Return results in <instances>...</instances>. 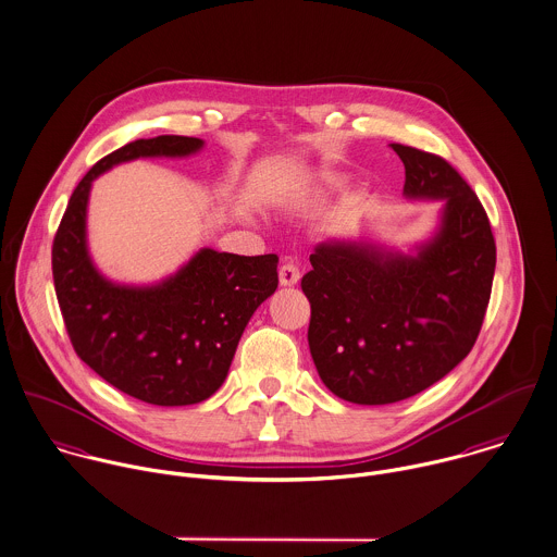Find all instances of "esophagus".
<instances>
[{"label":"esophagus","mask_w":557,"mask_h":557,"mask_svg":"<svg viewBox=\"0 0 557 557\" xmlns=\"http://www.w3.org/2000/svg\"><path fill=\"white\" fill-rule=\"evenodd\" d=\"M278 281L283 287H294L300 281V270L294 263H283L278 270Z\"/></svg>","instance_id":"34e87169"}]
</instances>
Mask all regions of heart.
<instances>
[{
  "mask_svg": "<svg viewBox=\"0 0 557 557\" xmlns=\"http://www.w3.org/2000/svg\"><path fill=\"white\" fill-rule=\"evenodd\" d=\"M337 184H339V180H337L335 175H331V173H318V175H313L307 184H302L300 187H294V189L281 194V196L276 198V202H278V207L292 211V209H298V207H302L305 202H309V200H313V198H320V196L329 194L333 187H337Z\"/></svg>",
  "mask_w": 557,
  "mask_h": 557,
  "instance_id": "obj_1",
  "label": "heart"
}]
</instances>
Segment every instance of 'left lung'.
<instances>
[{
  "instance_id": "left-lung-1",
  "label": "left lung",
  "mask_w": 557,
  "mask_h": 557,
  "mask_svg": "<svg viewBox=\"0 0 557 557\" xmlns=\"http://www.w3.org/2000/svg\"><path fill=\"white\" fill-rule=\"evenodd\" d=\"M391 147L404 162V198L441 202L434 233L410 252L331 237L302 276L318 373L337 397L366 406L421 393L471 352L497 261L488 215L467 182L438 156Z\"/></svg>"
}]
</instances>
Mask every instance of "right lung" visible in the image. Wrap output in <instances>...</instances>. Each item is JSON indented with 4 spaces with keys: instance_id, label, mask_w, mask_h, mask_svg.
Listing matches in <instances>:
<instances>
[{
    "instance_id": "obj_1",
    "label": "right lung",
    "mask_w": 557,
    "mask_h": 557,
    "mask_svg": "<svg viewBox=\"0 0 557 557\" xmlns=\"http://www.w3.org/2000/svg\"><path fill=\"white\" fill-rule=\"evenodd\" d=\"M200 138L136 140L97 162L75 187L58 226L51 268L60 311L77 357L119 391L156 406H187L224 382L252 313L278 287V257L196 250L175 274L116 283L88 250L92 182L140 158H189Z\"/></svg>"
}]
</instances>
